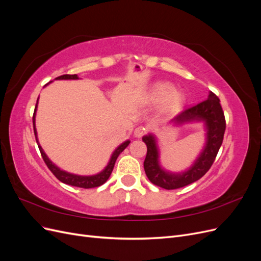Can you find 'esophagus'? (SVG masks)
Returning <instances> with one entry per match:
<instances>
[{
	"mask_svg": "<svg viewBox=\"0 0 261 261\" xmlns=\"http://www.w3.org/2000/svg\"><path fill=\"white\" fill-rule=\"evenodd\" d=\"M144 134H145V128L144 127H137L135 129V132H134V135H135L138 138H140L141 136H143Z\"/></svg>",
	"mask_w": 261,
	"mask_h": 261,
	"instance_id": "1",
	"label": "esophagus"
}]
</instances>
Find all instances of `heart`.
<instances>
[{"instance_id":"b5f03b06","label":"heart","mask_w":261,"mask_h":261,"mask_svg":"<svg viewBox=\"0 0 261 261\" xmlns=\"http://www.w3.org/2000/svg\"><path fill=\"white\" fill-rule=\"evenodd\" d=\"M152 102H162L161 110L164 112L174 111L185 100L184 94L179 91H173V86L167 83L156 84L150 96Z\"/></svg>"}]
</instances>
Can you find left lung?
Masks as SVG:
<instances>
[{"mask_svg":"<svg viewBox=\"0 0 261 261\" xmlns=\"http://www.w3.org/2000/svg\"><path fill=\"white\" fill-rule=\"evenodd\" d=\"M187 123H202L206 130V141L199 155L184 172L175 173L163 169L160 163L158 138L151 133L143 137V141L147 145L144 168L146 175L152 184L164 189L180 188L198 180L211 168L222 145L225 132L224 113L220 100L215 93L210 91L207 100L195 107L185 109L169 122L174 126H181Z\"/></svg>","mask_w":261,"mask_h":261,"instance_id":"obj_1","label":"left lung"}]
</instances>
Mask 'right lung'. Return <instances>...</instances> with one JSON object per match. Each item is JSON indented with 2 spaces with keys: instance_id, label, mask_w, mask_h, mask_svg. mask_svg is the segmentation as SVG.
<instances>
[{
  "instance_id": "add662e5",
  "label": "right lung",
  "mask_w": 261,
  "mask_h": 261,
  "mask_svg": "<svg viewBox=\"0 0 261 261\" xmlns=\"http://www.w3.org/2000/svg\"><path fill=\"white\" fill-rule=\"evenodd\" d=\"M55 80H57V81H68V80L76 81V80H80V77H78L76 74L75 75H62V76H59V77L55 78ZM49 84H46V85H49ZM38 100H39V98H38ZM38 100H37V105H36V108H35L34 117H33L35 136H36L37 144H38L39 150H40L43 160H44L45 164L48 165V168L50 169V171L55 175V177H57L59 180H61L62 183H65L67 185H72V186H76V187H82V188H93V187H98V186H101L102 184H105L106 181L108 180V178L110 177V175H111V173L113 171V168H114V164H115V161L117 159V156L120 155L123 150L129 145L130 140H125L124 143H122L120 146H118L114 150L113 153L111 154V158H110V160H109V162L107 164V167L103 170H102L101 172L97 173V174H93V175H78V174H74V173H69V172H66L64 170H61L59 167H57V165H55L49 159V156L45 154L44 150L42 149L40 144H39L38 135H37V128H36V112H37V108H38Z\"/></svg>"
}]
</instances>
